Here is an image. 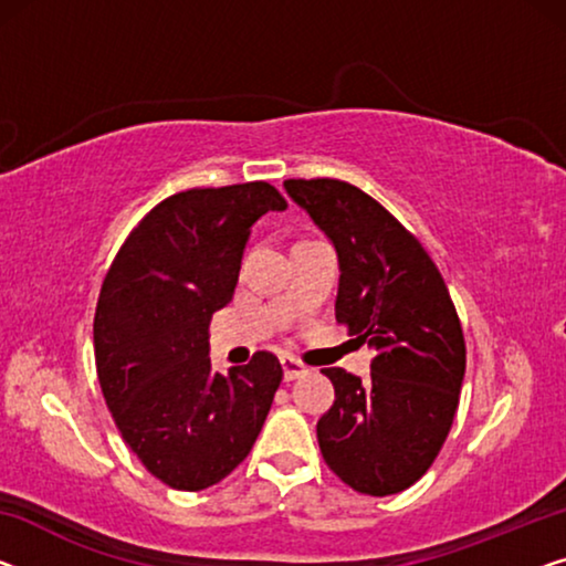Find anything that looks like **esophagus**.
<instances>
[{
	"instance_id": "obj_1",
	"label": "esophagus",
	"mask_w": 566,
	"mask_h": 566,
	"mask_svg": "<svg viewBox=\"0 0 566 566\" xmlns=\"http://www.w3.org/2000/svg\"><path fill=\"white\" fill-rule=\"evenodd\" d=\"M282 370H284V381H294V378H302L307 374V366L294 356H282Z\"/></svg>"
}]
</instances>
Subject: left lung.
I'll return each mask as SVG.
<instances>
[{"instance_id":"obj_1","label":"left lung","mask_w":566,"mask_h":566,"mask_svg":"<svg viewBox=\"0 0 566 566\" xmlns=\"http://www.w3.org/2000/svg\"><path fill=\"white\" fill-rule=\"evenodd\" d=\"M284 190L337 254L335 317L376 350L370 378L323 368L335 401L317 421L319 452L366 495L407 491L450 432L465 378V337L440 269L381 202L317 177Z\"/></svg>"}]
</instances>
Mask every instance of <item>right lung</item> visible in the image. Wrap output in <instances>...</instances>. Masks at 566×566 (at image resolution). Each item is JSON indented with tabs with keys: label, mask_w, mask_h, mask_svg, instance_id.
<instances>
[{
	"label": "right lung",
	"mask_w": 566,
	"mask_h": 566,
	"mask_svg": "<svg viewBox=\"0 0 566 566\" xmlns=\"http://www.w3.org/2000/svg\"><path fill=\"white\" fill-rule=\"evenodd\" d=\"M286 200L269 182L192 188L142 218L108 269L94 317L98 384L124 442L175 491L239 468L282 384L276 356L218 374L213 312L233 300L251 226Z\"/></svg>",
	"instance_id": "obj_1"
}]
</instances>
